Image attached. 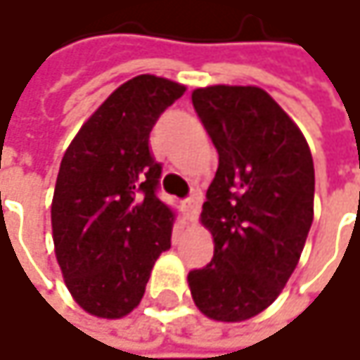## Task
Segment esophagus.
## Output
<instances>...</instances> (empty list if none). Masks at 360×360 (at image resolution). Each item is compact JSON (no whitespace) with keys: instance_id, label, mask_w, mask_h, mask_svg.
<instances>
[{"instance_id":"34e87169","label":"esophagus","mask_w":360,"mask_h":360,"mask_svg":"<svg viewBox=\"0 0 360 360\" xmlns=\"http://www.w3.org/2000/svg\"><path fill=\"white\" fill-rule=\"evenodd\" d=\"M183 206H185V217H187V221H195L198 219V210H200V202H198V195L193 193V195H189L185 202H183Z\"/></svg>"}]
</instances>
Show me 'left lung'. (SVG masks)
<instances>
[{"label":"left lung","instance_id":"left-lung-1","mask_svg":"<svg viewBox=\"0 0 360 360\" xmlns=\"http://www.w3.org/2000/svg\"><path fill=\"white\" fill-rule=\"evenodd\" d=\"M191 102L219 169L202 206L214 256L187 281L206 317L246 321L273 304L300 260L313 223V156L294 120L260 87H202Z\"/></svg>","mask_w":360,"mask_h":360}]
</instances>
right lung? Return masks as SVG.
<instances>
[{
  "mask_svg": "<svg viewBox=\"0 0 360 360\" xmlns=\"http://www.w3.org/2000/svg\"><path fill=\"white\" fill-rule=\"evenodd\" d=\"M185 87L154 75L122 83L68 146L56 181L51 229L64 281L81 309L120 319L143 298L175 214L158 198L162 165L150 131Z\"/></svg>",
  "mask_w": 360,
  "mask_h": 360,
  "instance_id": "1",
  "label": "right lung"
}]
</instances>
